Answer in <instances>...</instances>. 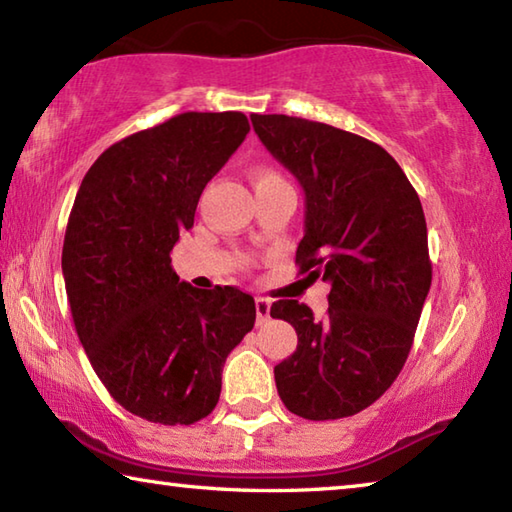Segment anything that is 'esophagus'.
Instances as JSON below:
<instances>
[{"label": "esophagus", "mask_w": 512, "mask_h": 512, "mask_svg": "<svg viewBox=\"0 0 512 512\" xmlns=\"http://www.w3.org/2000/svg\"><path fill=\"white\" fill-rule=\"evenodd\" d=\"M255 309H257V325H264L268 318H271V300L268 298H255Z\"/></svg>", "instance_id": "obj_1"}]
</instances>
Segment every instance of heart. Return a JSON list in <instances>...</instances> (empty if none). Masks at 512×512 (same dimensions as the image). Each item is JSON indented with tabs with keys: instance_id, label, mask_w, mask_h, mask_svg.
I'll list each match as a JSON object with an SVG mask.
<instances>
[{
	"instance_id": "b5f03b06",
	"label": "heart",
	"mask_w": 512,
	"mask_h": 512,
	"mask_svg": "<svg viewBox=\"0 0 512 512\" xmlns=\"http://www.w3.org/2000/svg\"><path fill=\"white\" fill-rule=\"evenodd\" d=\"M250 180H253V185H264V183H273V180H282L280 173L273 171V169H266V167H257L250 171Z\"/></svg>"
}]
</instances>
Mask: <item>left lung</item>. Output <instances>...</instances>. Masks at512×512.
Wrapping results in <instances>:
<instances>
[{"label":"left lung","instance_id":"8db88e82","mask_svg":"<svg viewBox=\"0 0 512 512\" xmlns=\"http://www.w3.org/2000/svg\"><path fill=\"white\" fill-rule=\"evenodd\" d=\"M259 140L305 192L300 273L332 284L323 318L277 300L298 348L275 366L284 406L305 420L348 418L400 375L431 287L427 221L400 164L379 144L287 115H250Z\"/></svg>","mask_w":512,"mask_h":512}]
</instances>
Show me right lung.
Masks as SVG:
<instances>
[{
	"label": "right lung",
	"instance_id": "obj_1",
	"mask_svg": "<svg viewBox=\"0 0 512 512\" xmlns=\"http://www.w3.org/2000/svg\"><path fill=\"white\" fill-rule=\"evenodd\" d=\"M250 124L244 112H183L103 151L76 194L63 244L74 327L126 411L194 424L214 411L228 354L255 325L235 287L180 282L169 253L205 185Z\"/></svg>",
	"mask_w": 512,
	"mask_h": 512
}]
</instances>
